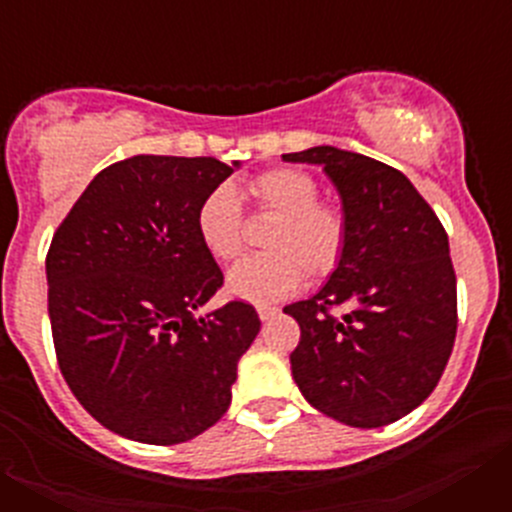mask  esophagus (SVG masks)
<instances>
[{"mask_svg": "<svg viewBox=\"0 0 512 512\" xmlns=\"http://www.w3.org/2000/svg\"><path fill=\"white\" fill-rule=\"evenodd\" d=\"M256 312H259L261 320H271L279 310H277V307H271V305H256Z\"/></svg>", "mask_w": 512, "mask_h": 512, "instance_id": "obj_1", "label": "esophagus"}]
</instances>
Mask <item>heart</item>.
Masks as SVG:
<instances>
[{"label":"heart","instance_id":"heart-1","mask_svg":"<svg viewBox=\"0 0 512 512\" xmlns=\"http://www.w3.org/2000/svg\"><path fill=\"white\" fill-rule=\"evenodd\" d=\"M261 207L277 212L266 248L271 253L246 256L228 271L225 287L233 297L269 302L295 295L310 277L336 269L346 241V220L333 205H320V187L300 169H269L251 182ZM197 235L217 261L235 259L243 248L241 197L230 184H217L197 210Z\"/></svg>","mask_w":512,"mask_h":512}]
</instances>
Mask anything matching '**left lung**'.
<instances>
[{
  "label": "left lung",
  "mask_w": 512,
  "mask_h": 512,
  "mask_svg": "<svg viewBox=\"0 0 512 512\" xmlns=\"http://www.w3.org/2000/svg\"><path fill=\"white\" fill-rule=\"evenodd\" d=\"M323 166L346 220L336 271L310 300L289 354L302 397L338 423L382 428L413 413L441 379L456 338L449 235L402 171L333 146L284 153ZM346 306L341 319L329 310Z\"/></svg>",
  "instance_id": "1"
}]
</instances>
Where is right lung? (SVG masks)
Instances as JSON below:
<instances>
[{"label":"right lung","instance_id":"1","mask_svg":"<svg viewBox=\"0 0 512 512\" xmlns=\"http://www.w3.org/2000/svg\"><path fill=\"white\" fill-rule=\"evenodd\" d=\"M238 166L125 158L94 176L53 235L45 277L58 366L117 436L184 443L228 410L261 320L246 302L197 315L223 287L197 210Z\"/></svg>","mask_w":512,"mask_h":512}]
</instances>
